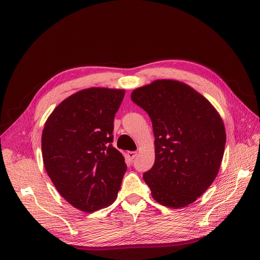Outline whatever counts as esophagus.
Masks as SVG:
<instances>
[{
	"label": "esophagus",
	"instance_id": "obj_1",
	"mask_svg": "<svg viewBox=\"0 0 260 260\" xmlns=\"http://www.w3.org/2000/svg\"><path fill=\"white\" fill-rule=\"evenodd\" d=\"M137 151H128L127 153H126V155H127V158L129 159V160H132L135 156H137Z\"/></svg>",
	"mask_w": 260,
	"mask_h": 260
}]
</instances>
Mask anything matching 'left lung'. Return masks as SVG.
I'll use <instances>...</instances> for the list:
<instances>
[{
	"label": "left lung",
	"instance_id": "1",
	"mask_svg": "<svg viewBox=\"0 0 260 260\" xmlns=\"http://www.w3.org/2000/svg\"><path fill=\"white\" fill-rule=\"evenodd\" d=\"M152 121L155 160L143 179L167 207L193 203L216 179L226 134L218 111L188 84L157 79L131 94Z\"/></svg>",
	"mask_w": 260,
	"mask_h": 260
}]
</instances>
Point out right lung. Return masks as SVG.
Listing matches in <instances>:
<instances>
[{"label":"right lung","mask_w":260,"mask_h":260,"mask_svg":"<svg viewBox=\"0 0 260 260\" xmlns=\"http://www.w3.org/2000/svg\"><path fill=\"white\" fill-rule=\"evenodd\" d=\"M123 96L120 89H84L61 102L45 121V170L58 192L82 212L111 205L120 189L127 165L111 143Z\"/></svg>","instance_id":"right-lung-1"}]
</instances>
